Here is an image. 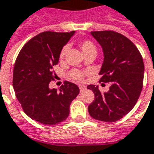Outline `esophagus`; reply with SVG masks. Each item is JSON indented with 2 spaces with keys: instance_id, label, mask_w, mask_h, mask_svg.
<instances>
[{
  "instance_id": "34e87169",
  "label": "esophagus",
  "mask_w": 154,
  "mask_h": 154,
  "mask_svg": "<svg viewBox=\"0 0 154 154\" xmlns=\"http://www.w3.org/2000/svg\"><path fill=\"white\" fill-rule=\"evenodd\" d=\"M79 89H80L81 92H82V91H84L85 89H86V87L83 86V85H80V86H79Z\"/></svg>"
}]
</instances>
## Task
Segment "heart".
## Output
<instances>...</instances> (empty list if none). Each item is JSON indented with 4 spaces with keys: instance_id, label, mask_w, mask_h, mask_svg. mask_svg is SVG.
Instances as JSON below:
<instances>
[{
    "instance_id": "1",
    "label": "heart",
    "mask_w": 154,
    "mask_h": 154,
    "mask_svg": "<svg viewBox=\"0 0 154 154\" xmlns=\"http://www.w3.org/2000/svg\"><path fill=\"white\" fill-rule=\"evenodd\" d=\"M79 47H80L81 50L83 52V54L85 56H87V55L91 53V52H96L97 51V47L94 45V43L92 42L91 41H88V40L82 41L80 43H79ZM66 51H67V47H64L61 50V52H60V58H64ZM85 75H86L85 72H82V71L77 69L72 70L70 72V77H71V78H72L73 80L79 81V82L83 81Z\"/></svg>"
}]
</instances>
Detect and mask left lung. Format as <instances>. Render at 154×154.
Wrapping results in <instances>:
<instances>
[{"label":"left lung","mask_w":154,"mask_h":154,"mask_svg":"<svg viewBox=\"0 0 154 154\" xmlns=\"http://www.w3.org/2000/svg\"><path fill=\"white\" fill-rule=\"evenodd\" d=\"M91 34L104 53L99 82H110L111 86L108 92L102 93L97 87L88 85L87 88L95 95L88 112L97 120L116 122L128 114L139 98L144 73L143 57L133 42L118 32L99 31Z\"/></svg>","instance_id":"left-lung-1"}]
</instances>
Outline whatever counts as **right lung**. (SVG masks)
<instances>
[{
	"label": "right lung",
	"instance_id": "obj_1",
	"mask_svg": "<svg viewBox=\"0 0 154 154\" xmlns=\"http://www.w3.org/2000/svg\"><path fill=\"white\" fill-rule=\"evenodd\" d=\"M74 32H44L25 44L13 69V88L17 100L28 117L45 125L65 121L72 100L79 93L77 85L67 81L57 89L49 83L57 74L60 52Z\"/></svg>",
	"mask_w": 154,
	"mask_h": 154
}]
</instances>
